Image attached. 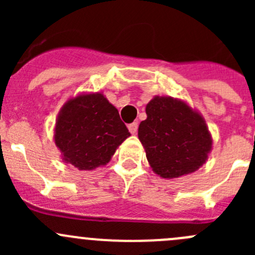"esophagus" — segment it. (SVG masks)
Wrapping results in <instances>:
<instances>
[{"instance_id":"34e87169","label":"esophagus","mask_w":255,"mask_h":255,"mask_svg":"<svg viewBox=\"0 0 255 255\" xmlns=\"http://www.w3.org/2000/svg\"><path fill=\"white\" fill-rule=\"evenodd\" d=\"M128 129H129V132L132 133V134H135V133H137V129H138V123L137 122L130 123V125L128 126Z\"/></svg>"}]
</instances>
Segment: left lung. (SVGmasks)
<instances>
[{"mask_svg": "<svg viewBox=\"0 0 255 255\" xmlns=\"http://www.w3.org/2000/svg\"><path fill=\"white\" fill-rule=\"evenodd\" d=\"M145 113L138 138L156 175L174 179L194 173L206 163L212 137L201 113L170 96H154Z\"/></svg>", "mask_w": 255, "mask_h": 255, "instance_id": "8db88e82", "label": "left lung"}]
</instances>
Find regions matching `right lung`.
<instances>
[{
    "mask_svg": "<svg viewBox=\"0 0 255 255\" xmlns=\"http://www.w3.org/2000/svg\"><path fill=\"white\" fill-rule=\"evenodd\" d=\"M129 135L117 109L101 92L69 99L54 128V140L61 159L79 170L106 165Z\"/></svg>",
    "mask_w": 255,
    "mask_h": 255,
    "instance_id": "add662e5",
    "label": "right lung"
}]
</instances>
